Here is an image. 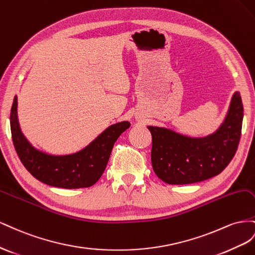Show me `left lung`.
I'll return each mask as SVG.
<instances>
[{
  "label": "left lung",
  "mask_w": 255,
  "mask_h": 255,
  "mask_svg": "<svg viewBox=\"0 0 255 255\" xmlns=\"http://www.w3.org/2000/svg\"><path fill=\"white\" fill-rule=\"evenodd\" d=\"M243 119L242 97L235 92L223 123L212 134L193 137L164 127L148 126L156 175L166 184L187 185L220 174L235 156Z\"/></svg>",
  "instance_id": "1"
}]
</instances>
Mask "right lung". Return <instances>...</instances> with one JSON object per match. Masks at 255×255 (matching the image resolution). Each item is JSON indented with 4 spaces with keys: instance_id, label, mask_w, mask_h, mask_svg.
I'll return each mask as SVG.
<instances>
[{
    "instance_id": "1",
    "label": "right lung",
    "mask_w": 255,
    "mask_h": 255,
    "mask_svg": "<svg viewBox=\"0 0 255 255\" xmlns=\"http://www.w3.org/2000/svg\"><path fill=\"white\" fill-rule=\"evenodd\" d=\"M18 98L14 96L10 111V129L13 146L25 169L43 184L78 189L93 186L103 175L113 145L130 127L124 121L104 130L87 146L74 154L50 155L35 148L21 131L18 120Z\"/></svg>"
}]
</instances>
